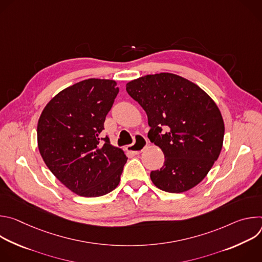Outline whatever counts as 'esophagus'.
Here are the masks:
<instances>
[{"mask_svg": "<svg viewBox=\"0 0 262 262\" xmlns=\"http://www.w3.org/2000/svg\"><path fill=\"white\" fill-rule=\"evenodd\" d=\"M147 144H148L147 140L143 136L138 135V136H136L135 144L126 146V150L133 155H139L147 147Z\"/></svg>", "mask_w": 262, "mask_h": 262, "instance_id": "1", "label": "esophagus"}]
</instances>
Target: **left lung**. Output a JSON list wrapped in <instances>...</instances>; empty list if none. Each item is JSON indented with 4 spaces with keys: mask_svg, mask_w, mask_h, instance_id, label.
<instances>
[{
    "mask_svg": "<svg viewBox=\"0 0 262 262\" xmlns=\"http://www.w3.org/2000/svg\"><path fill=\"white\" fill-rule=\"evenodd\" d=\"M126 91L146 112L151 127L148 138L165 156L161 170L150 173L154 184L176 194L193 189L223 147L225 125L213 99L195 83L169 72L133 80Z\"/></svg>",
    "mask_w": 262,
    "mask_h": 262,
    "instance_id": "1",
    "label": "left lung"
}]
</instances>
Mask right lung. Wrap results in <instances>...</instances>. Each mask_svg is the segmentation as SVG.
<instances>
[{
    "mask_svg": "<svg viewBox=\"0 0 262 262\" xmlns=\"http://www.w3.org/2000/svg\"><path fill=\"white\" fill-rule=\"evenodd\" d=\"M118 91L113 80L88 79L60 91L39 117V152L51 172L79 196H103L120 182L127 158L107 137L100 142Z\"/></svg>",
    "mask_w": 262,
    "mask_h": 262,
    "instance_id": "add662e5",
    "label": "right lung"
}]
</instances>
